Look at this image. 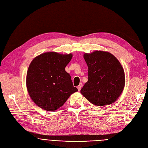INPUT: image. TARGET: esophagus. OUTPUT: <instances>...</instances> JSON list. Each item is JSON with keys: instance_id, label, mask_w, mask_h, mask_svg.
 <instances>
[{"instance_id": "34e87169", "label": "esophagus", "mask_w": 148, "mask_h": 148, "mask_svg": "<svg viewBox=\"0 0 148 148\" xmlns=\"http://www.w3.org/2000/svg\"><path fill=\"white\" fill-rule=\"evenodd\" d=\"M82 83H80L78 86H77V88H78V91H79L80 90H81V88H82Z\"/></svg>"}]
</instances>
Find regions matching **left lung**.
<instances>
[{"label":"left lung","instance_id":"8db88e82","mask_svg":"<svg viewBox=\"0 0 148 148\" xmlns=\"http://www.w3.org/2000/svg\"><path fill=\"white\" fill-rule=\"evenodd\" d=\"M88 67V82L82 95L92 104H113L122 95L125 84V72L119 60L109 52L95 51L84 53Z\"/></svg>","mask_w":148,"mask_h":148}]
</instances>
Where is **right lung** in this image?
I'll use <instances>...</instances> for the list:
<instances>
[{
  "mask_svg": "<svg viewBox=\"0 0 148 148\" xmlns=\"http://www.w3.org/2000/svg\"><path fill=\"white\" fill-rule=\"evenodd\" d=\"M72 57L71 53L47 52L31 61L26 75V88L31 99L40 108L56 110L78 91L65 70Z\"/></svg>",
  "mask_w": 148,
  "mask_h": 148,
  "instance_id": "add662e5",
  "label": "right lung"
}]
</instances>
